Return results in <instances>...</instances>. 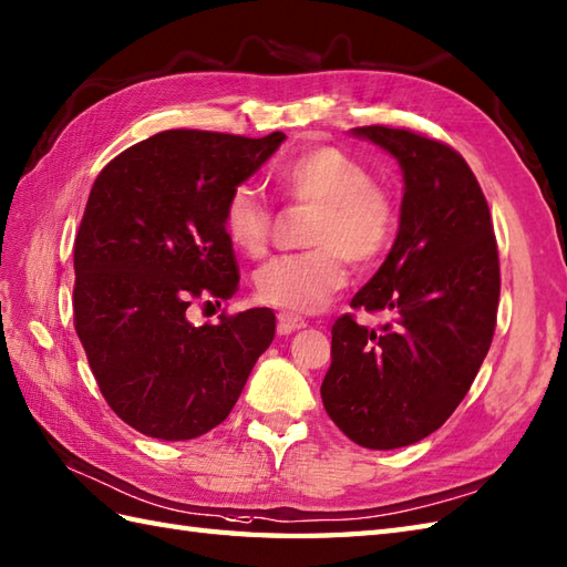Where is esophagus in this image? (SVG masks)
Masks as SVG:
<instances>
[{
  "instance_id": "34e87169",
  "label": "esophagus",
  "mask_w": 567,
  "mask_h": 567,
  "mask_svg": "<svg viewBox=\"0 0 567 567\" xmlns=\"http://www.w3.org/2000/svg\"><path fill=\"white\" fill-rule=\"evenodd\" d=\"M305 326H307V321L301 319V316H295V313H289V311H280L278 313V331L282 336L292 333V331H299V328H305Z\"/></svg>"
}]
</instances>
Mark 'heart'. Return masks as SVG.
I'll return each mask as SVG.
<instances>
[{"mask_svg": "<svg viewBox=\"0 0 567 567\" xmlns=\"http://www.w3.org/2000/svg\"><path fill=\"white\" fill-rule=\"evenodd\" d=\"M285 197L313 205L309 246L313 251L268 260L256 275V292L266 305L287 311H316L348 280V260L372 266L391 246L396 209L374 174L338 147H316L278 171ZM224 234L241 254L268 251L272 209L251 186H236L224 203Z\"/></svg>", "mask_w": 567, "mask_h": 567, "instance_id": "heart-1", "label": "heart"}]
</instances>
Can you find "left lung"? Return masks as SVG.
Returning <instances> with one entry per match:
<instances>
[{
	"instance_id": "1",
	"label": "left lung",
	"mask_w": 567,
	"mask_h": 567,
	"mask_svg": "<svg viewBox=\"0 0 567 567\" xmlns=\"http://www.w3.org/2000/svg\"><path fill=\"white\" fill-rule=\"evenodd\" d=\"M399 162L403 200L386 260L350 307L389 323H333L326 413L367 450H399L444 425L464 401L495 333L499 262L491 209L464 156L411 130L367 125Z\"/></svg>"
}]
</instances>
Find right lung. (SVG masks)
<instances>
[{
    "label": "right lung",
    "instance_id": "obj_1",
    "mask_svg": "<svg viewBox=\"0 0 567 567\" xmlns=\"http://www.w3.org/2000/svg\"><path fill=\"white\" fill-rule=\"evenodd\" d=\"M282 142L166 130L117 154L89 193L74 241V328L103 399L147 437L183 442L217 427L272 343L266 307L215 326H193L186 311L239 287L224 203Z\"/></svg>",
    "mask_w": 567,
    "mask_h": 567
}]
</instances>
